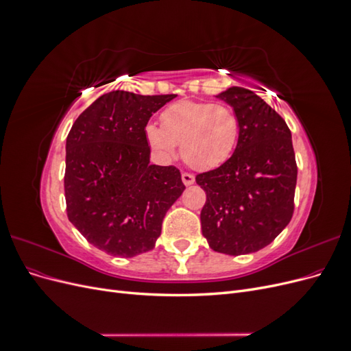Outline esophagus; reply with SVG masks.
Masks as SVG:
<instances>
[{
    "label": "esophagus",
    "instance_id": "esophagus-1",
    "mask_svg": "<svg viewBox=\"0 0 351 351\" xmlns=\"http://www.w3.org/2000/svg\"><path fill=\"white\" fill-rule=\"evenodd\" d=\"M182 180H183V183L186 186H190V184L195 183V176L193 174H189V173H183L182 174Z\"/></svg>",
    "mask_w": 351,
    "mask_h": 351
}]
</instances>
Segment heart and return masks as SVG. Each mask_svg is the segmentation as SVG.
<instances>
[{"label":"heart","mask_w":351,"mask_h":351,"mask_svg":"<svg viewBox=\"0 0 351 351\" xmlns=\"http://www.w3.org/2000/svg\"><path fill=\"white\" fill-rule=\"evenodd\" d=\"M240 133L236 111L226 104L180 101L161 114V127H146L147 142L165 158L176 146L195 169L217 168L234 152Z\"/></svg>","instance_id":"obj_1"}]
</instances>
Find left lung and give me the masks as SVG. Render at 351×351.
<instances>
[{
	"label": "left lung",
	"mask_w": 351,
	"mask_h": 351,
	"mask_svg": "<svg viewBox=\"0 0 351 351\" xmlns=\"http://www.w3.org/2000/svg\"><path fill=\"white\" fill-rule=\"evenodd\" d=\"M240 121L236 151L215 169L196 176L206 202L200 212L209 247L239 256L268 246L294 212L297 164L282 117L249 89L218 95Z\"/></svg>",
	"instance_id": "obj_1"
}]
</instances>
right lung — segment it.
<instances>
[{"instance_id": "obj_1", "label": "right lung", "mask_w": 351, "mask_h": 351, "mask_svg": "<svg viewBox=\"0 0 351 351\" xmlns=\"http://www.w3.org/2000/svg\"><path fill=\"white\" fill-rule=\"evenodd\" d=\"M176 95H102L66 142L67 217L95 247L133 258L152 250L167 210L186 186L174 165L149 164L145 127Z\"/></svg>"}]
</instances>
